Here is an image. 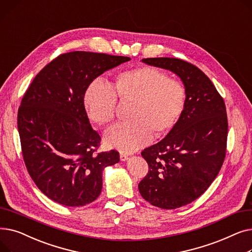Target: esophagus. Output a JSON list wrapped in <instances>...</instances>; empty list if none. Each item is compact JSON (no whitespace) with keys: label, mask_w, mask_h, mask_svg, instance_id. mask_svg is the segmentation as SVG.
I'll use <instances>...</instances> for the list:
<instances>
[{"label":"esophagus","mask_w":252,"mask_h":252,"mask_svg":"<svg viewBox=\"0 0 252 252\" xmlns=\"http://www.w3.org/2000/svg\"><path fill=\"white\" fill-rule=\"evenodd\" d=\"M121 160L122 161H126V160H127L128 159V155L127 154H126V153H121Z\"/></svg>","instance_id":"obj_1"}]
</instances>
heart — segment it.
Instances as JSON below:
<instances>
[{"mask_svg":"<svg viewBox=\"0 0 252 252\" xmlns=\"http://www.w3.org/2000/svg\"><path fill=\"white\" fill-rule=\"evenodd\" d=\"M117 99L131 102L129 123L112 127L105 135L111 148L130 153L155 138L168 135L177 126L186 105V89L178 79L149 65L118 73L113 87L102 79L93 81L84 96L89 118L98 126L113 122Z\"/></svg>","mask_w":252,"mask_h":252,"instance_id":"1","label":"heart"}]
</instances>
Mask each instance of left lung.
<instances>
[{"label": "left lung", "instance_id": "8db88e82", "mask_svg": "<svg viewBox=\"0 0 252 252\" xmlns=\"http://www.w3.org/2000/svg\"><path fill=\"white\" fill-rule=\"evenodd\" d=\"M142 61L176 73L186 89V105L177 126L141 153L149 170L139 183L140 194L154 206L175 209L196 200L219 175L227 149L226 105L195 65L167 57Z\"/></svg>", "mask_w": 252, "mask_h": 252}]
</instances>
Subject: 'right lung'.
I'll list each match as a JSON object with an SVG mask.
<instances>
[{"label":"right lung","mask_w":252,"mask_h":252,"mask_svg":"<svg viewBox=\"0 0 252 252\" xmlns=\"http://www.w3.org/2000/svg\"><path fill=\"white\" fill-rule=\"evenodd\" d=\"M125 56L74 51L39 71L22 98L17 126L23 160L32 181L51 200L84 206L102 190V173L119 161L115 150L97 153L101 138L92 128L84 96L106 70Z\"/></svg>","instance_id":"obj_1"}]
</instances>
